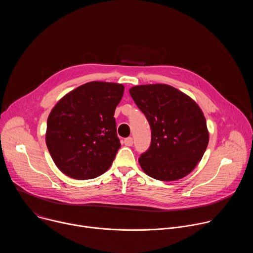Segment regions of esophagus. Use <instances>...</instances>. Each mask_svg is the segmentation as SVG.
Returning a JSON list of instances; mask_svg holds the SVG:
<instances>
[{
    "label": "esophagus",
    "instance_id": "34e87169",
    "mask_svg": "<svg viewBox=\"0 0 253 253\" xmlns=\"http://www.w3.org/2000/svg\"><path fill=\"white\" fill-rule=\"evenodd\" d=\"M124 144L126 146H132L133 145V138L132 137H128L124 139Z\"/></svg>",
    "mask_w": 253,
    "mask_h": 253
}]
</instances>
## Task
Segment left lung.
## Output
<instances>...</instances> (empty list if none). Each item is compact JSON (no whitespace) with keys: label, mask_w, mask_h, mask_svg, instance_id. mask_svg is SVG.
Returning <instances> with one entry per match:
<instances>
[{"label":"left lung","mask_w":253,"mask_h":253,"mask_svg":"<svg viewBox=\"0 0 253 253\" xmlns=\"http://www.w3.org/2000/svg\"><path fill=\"white\" fill-rule=\"evenodd\" d=\"M130 95L151 128V144L139 158L143 171L161 181L188 175L209 141L203 112L189 96L166 84L134 86Z\"/></svg>","instance_id":"obj_1"}]
</instances>
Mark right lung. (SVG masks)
<instances>
[{
  "mask_svg": "<svg viewBox=\"0 0 253 253\" xmlns=\"http://www.w3.org/2000/svg\"><path fill=\"white\" fill-rule=\"evenodd\" d=\"M123 92L121 84L94 81L55 105L47 120L46 144L64 174L86 180L109 169L121 146L114 113Z\"/></svg>",
  "mask_w": 253,
  "mask_h": 253,
  "instance_id": "add662e5",
  "label": "right lung"
}]
</instances>
